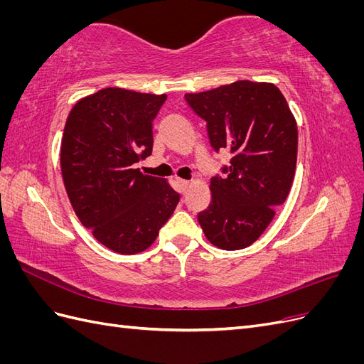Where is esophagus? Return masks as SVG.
<instances>
[{
	"label": "esophagus",
	"mask_w": 364,
	"mask_h": 364,
	"mask_svg": "<svg viewBox=\"0 0 364 364\" xmlns=\"http://www.w3.org/2000/svg\"><path fill=\"white\" fill-rule=\"evenodd\" d=\"M178 183L181 185V188H182V190H185L186 186L190 185V181H185V179H178Z\"/></svg>",
	"instance_id": "esophagus-1"
}]
</instances>
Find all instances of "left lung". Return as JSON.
I'll return each mask as SVG.
<instances>
[{"mask_svg":"<svg viewBox=\"0 0 364 364\" xmlns=\"http://www.w3.org/2000/svg\"><path fill=\"white\" fill-rule=\"evenodd\" d=\"M206 121L211 147L229 150L225 178L214 176L213 200L197 220L209 243L223 250L250 246L270 225L290 193L297 158V126L273 83L238 80L185 94Z\"/></svg>","mask_w":364,"mask_h":364,"instance_id":"1","label":"left lung"}]
</instances>
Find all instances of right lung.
Wrapping results in <instances>:
<instances>
[{
    "label": "right lung",
    "instance_id": "right-lung-1",
    "mask_svg": "<svg viewBox=\"0 0 364 364\" xmlns=\"http://www.w3.org/2000/svg\"><path fill=\"white\" fill-rule=\"evenodd\" d=\"M167 95L105 87L77 102L60 168L75 215L103 246L134 255L151 246L181 196L135 164L151 155L153 119Z\"/></svg>",
    "mask_w": 364,
    "mask_h": 364
}]
</instances>
